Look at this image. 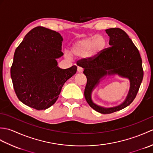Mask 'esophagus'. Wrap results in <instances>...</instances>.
Returning a JSON list of instances; mask_svg holds the SVG:
<instances>
[{"instance_id":"esophagus-1","label":"esophagus","mask_w":153,"mask_h":153,"mask_svg":"<svg viewBox=\"0 0 153 153\" xmlns=\"http://www.w3.org/2000/svg\"><path fill=\"white\" fill-rule=\"evenodd\" d=\"M83 68L82 67H79V66L77 67V71H78L79 73L83 72Z\"/></svg>"}]
</instances>
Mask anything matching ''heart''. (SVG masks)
<instances>
[{
	"label": "heart",
	"instance_id": "1",
	"mask_svg": "<svg viewBox=\"0 0 153 153\" xmlns=\"http://www.w3.org/2000/svg\"><path fill=\"white\" fill-rule=\"evenodd\" d=\"M107 45L106 39L102 35H96L77 40L71 45L70 53L65 52V56L68 59L71 55L76 57L93 58L105 50Z\"/></svg>",
	"mask_w": 153,
	"mask_h": 153
}]
</instances>
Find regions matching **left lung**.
Wrapping results in <instances>:
<instances>
[{
	"mask_svg": "<svg viewBox=\"0 0 153 153\" xmlns=\"http://www.w3.org/2000/svg\"><path fill=\"white\" fill-rule=\"evenodd\" d=\"M110 37V47L94 58H83L77 65L84 69L87 84L84 95L89 106L101 114H110L126 108L135 98L143 78L142 60L139 52L126 32L120 28L105 30ZM118 75L127 78L131 87L126 99L120 105L106 108L97 105L91 99L94 89L106 75Z\"/></svg>",
	"mask_w": 153,
	"mask_h": 153,
	"instance_id": "obj_1",
	"label": "left lung"
}]
</instances>
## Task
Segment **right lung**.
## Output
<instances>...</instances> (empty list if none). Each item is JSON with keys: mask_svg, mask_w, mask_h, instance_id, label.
<instances>
[{"mask_svg": "<svg viewBox=\"0 0 153 153\" xmlns=\"http://www.w3.org/2000/svg\"><path fill=\"white\" fill-rule=\"evenodd\" d=\"M63 38L46 27H35L16 48L10 69L13 86L18 99L38 110L49 108L56 101L64 84L76 73L77 66L58 67L63 56Z\"/></svg>", "mask_w": 153, "mask_h": 153, "instance_id": "obj_1", "label": "right lung"}]
</instances>
